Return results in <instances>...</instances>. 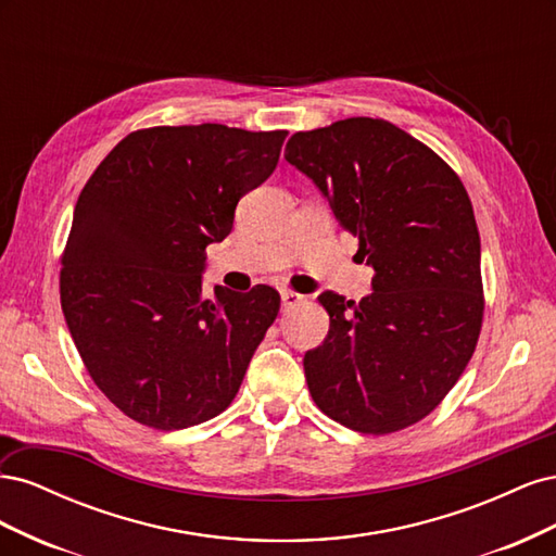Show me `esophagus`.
<instances>
[{
    "label": "esophagus",
    "mask_w": 556,
    "mask_h": 556,
    "mask_svg": "<svg viewBox=\"0 0 556 556\" xmlns=\"http://www.w3.org/2000/svg\"><path fill=\"white\" fill-rule=\"evenodd\" d=\"M280 301H282V311L288 313V311H292V308H296V306L304 304L306 296H301V294L290 292V290H282V292H280Z\"/></svg>",
    "instance_id": "obj_1"
}]
</instances>
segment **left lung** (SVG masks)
I'll return each mask as SVG.
<instances>
[{
    "mask_svg": "<svg viewBox=\"0 0 556 556\" xmlns=\"http://www.w3.org/2000/svg\"><path fill=\"white\" fill-rule=\"evenodd\" d=\"M285 160L327 197L376 271L359 304L317 296L329 333L304 357L315 406L359 433L406 429L459 380L482 327L480 233L464 182L380 117L296 131Z\"/></svg>",
    "mask_w": 556,
    "mask_h": 556,
    "instance_id": "left-lung-1",
    "label": "left lung"
}]
</instances>
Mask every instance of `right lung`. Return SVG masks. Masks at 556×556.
I'll list each match as a JSON object with an SVG mask.
<instances>
[{"mask_svg": "<svg viewBox=\"0 0 556 556\" xmlns=\"http://www.w3.org/2000/svg\"><path fill=\"white\" fill-rule=\"evenodd\" d=\"M285 129H137L83 188L62 252V313L94 384L134 422L188 429L220 415L274 325L268 285L206 296V245L274 174Z\"/></svg>", "mask_w": 556, "mask_h": 556, "instance_id": "obj_1", "label": "right lung"}]
</instances>
